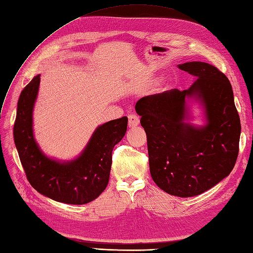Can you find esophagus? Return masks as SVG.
Wrapping results in <instances>:
<instances>
[{
    "instance_id": "esophagus-1",
    "label": "esophagus",
    "mask_w": 253,
    "mask_h": 253,
    "mask_svg": "<svg viewBox=\"0 0 253 253\" xmlns=\"http://www.w3.org/2000/svg\"><path fill=\"white\" fill-rule=\"evenodd\" d=\"M139 125V117L137 115L131 114L128 115V126L129 127H134L136 126Z\"/></svg>"
}]
</instances>
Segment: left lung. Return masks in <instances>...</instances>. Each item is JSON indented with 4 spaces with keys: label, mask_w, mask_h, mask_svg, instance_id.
Wrapping results in <instances>:
<instances>
[{
    "label": "left lung",
    "mask_w": 253,
    "mask_h": 253,
    "mask_svg": "<svg viewBox=\"0 0 253 253\" xmlns=\"http://www.w3.org/2000/svg\"><path fill=\"white\" fill-rule=\"evenodd\" d=\"M177 67L196 77L195 83L186 90L143 97L135 110L147 134L153 181L169 195L185 198L207 192L230 174L238 155L241 120L230 81L219 69L202 61ZM187 97L204 105L206 126L185 122Z\"/></svg>",
    "instance_id": "left-lung-1"
}]
</instances>
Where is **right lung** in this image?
I'll list each match as a JSON object with an SVG mask.
<instances>
[{
    "label": "right lung",
    "mask_w": 253,
    "mask_h": 253,
    "mask_svg": "<svg viewBox=\"0 0 253 253\" xmlns=\"http://www.w3.org/2000/svg\"><path fill=\"white\" fill-rule=\"evenodd\" d=\"M36 76L18 101L13 139L31 185L52 200L85 204L103 193L110 180L112 152L126 132L127 117L108 121L97 127L78 159L60 163L45 156L33 134V108L39 89Z\"/></svg>",
    "instance_id": "add662e5"
}]
</instances>
